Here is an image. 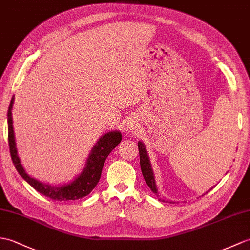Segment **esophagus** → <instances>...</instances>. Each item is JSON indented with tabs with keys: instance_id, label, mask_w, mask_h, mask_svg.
I'll use <instances>...</instances> for the list:
<instances>
[{
	"instance_id": "1",
	"label": "esophagus",
	"mask_w": 250,
	"mask_h": 250,
	"mask_svg": "<svg viewBox=\"0 0 250 250\" xmlns=\"http://www.w3.org/2000/svg\"><path fill=\"white\" fill-rule=\"evenodd\" d=\"M126 129H129L130 131H131V130H134V125H133V124L131 125V124H130L129 125H127V126H126Z\"/></svg>"
}]
</instances>
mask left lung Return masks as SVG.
<instances>
[{
    "label": "left lung",
    "instance_id": "left-lung-1",
    "mask_svg": "<svg viewBox=\"0 0 250 250\" xmlns=\"http://www.w3.org/2000/svg\"><path fill=\"white\" fill-rule=\"evenodd\" d=\"M137 146H138V150H139V160H141V169H142L145 181H146V183H147L148 187L150 188V189H151L156 196H159V190H158V188H156V183H155L154 172H153V169H152V165H151V163H150V159H149L146 146H145V144L143 142H138ZM208 191L206 194H208ZM204 195H202V196H204ZM159 200L163 201V202L165 201L164 199H162V198H159Z\"/></svg>",
    "mask_w": 250,
    "mask_h": 250
}]
</instances>
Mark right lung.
<instances>
[{
	"instance_id": "add662e5",
	"label": "right lung",
	"mask_w": 250,
	"mask_h": 250,
	"mask_svg": "<svg viewBox=\"0 0 250 250\" xmlns=\"http://www.w3.org/2000/svg\"><path fill=\"white\" fill-rule=\"evenodd\" d=\"M15 96L11 98V101L7 112V123H8V144L10 150V156L13 163L16 167L19 175L31 185L32 188L36 189L38 193L44 195L48 198L56 201H69L77 200L88 195L90 191L96 188L99 180L101 177L102 168L108 154L112 150L117 147V145L121 142L123 135L119 131L107 132L98 139L96 145L92 147L91 151L86 161V165L83 171L78 177H75L73 181L60 184V185H51L49 183H44L39 181L31 176H28L23 168L21 161L19 159L18 151H17L16 142H15V133L13 126V116H11V109L14 105Z\"/></svg>"
}]
</instances>
